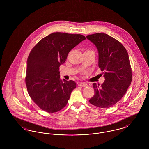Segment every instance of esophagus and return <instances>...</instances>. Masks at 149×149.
I'll return each instance as SVG.
<instances>
[{
    "label": "esophagus",
    "mask_w": 149,
    "mask_h": 149,
    "mask_svg": "<svg viewBox=\"0 0 149 149\" xmlns=\"http://www.w3.org/2000/svg\"><path fill=\"white\" fill-rule=\"evenodd\" d=\"M78 86H83V87H85L87 86V84L85 83H83V82H80L78 84Z\"/></svg>",
    "instance_id": "1"
}]
</instances>
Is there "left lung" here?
Segmentation results:
<instances>
[{"label":"left lung","mask_w":149,"mask_h":149,"mask_svg":"<svg viewBox=\"0 0 149 149\" xmlns=\"http://www.w3.org/2000/svg\"><path fill=\"white\" fill-rule=\"evenodd\" d=\"M86 38L98 49V66L105 78L100 87L93 84L95 94L89 102L94 106L108 108L120 100L131 84L132 72L127 51L120 41L106 33H94Z\"/></svg>","instance_id":"8db88e82"}]
</instances>
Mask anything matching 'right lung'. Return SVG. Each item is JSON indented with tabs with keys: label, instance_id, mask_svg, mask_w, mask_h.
Listing matches in <instances>:
<instances>
[{
	"label": "right lung",
	"instance_id": "add662e5",
	"mask_svg": "<svg viewBox=\"0 0 149 149\" xmlns=\"http://www.w3.org/2000/svg\"><path fill=\"white\" fill-rule=\"evenodd\" d=\"M85 39L81 35L54 32L43 38L31 51L26 85L31 98L43 111L55 113L66 106L77 84L72 80H61L59 67L71 49Z\"/></svg>",
	"mask_w": 149,
	"mask_h": 149
}]
</instances>
